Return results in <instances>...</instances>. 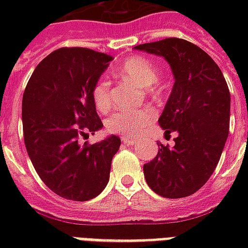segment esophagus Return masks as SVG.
Wrapping results in <instances>:
<instances>
[{"instance_id": "esophagus-1", "label": "esophagus", "mask_w": 248, "mask_h": 248, "mask_svg": "<svg viewBox=\"0 0 248 248\" xmlns=\"http://www.w3.org/2000/svg\"><path fill=\"white\" fill-rule=\"evenodd\" d=\"M122 142L129 146H134L135 143H137V140H134V138H129V137H122Z\"/></svg>"}]
</instances>
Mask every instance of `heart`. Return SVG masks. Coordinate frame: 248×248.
<instances>
[{
  "mask_svg": "<svg viewBox=\"0 0 248 248\" xmlns=\"http://www.w3.org/2000/svg\"><path fill=\"white\" fill-rule=\"evenodd\" d=\"M117 74L124 79L134 82L138 86L149 89L158 81V69L155 65L143 57H130L124 60L117 69ZM93 101L98 110L106 111L111 106L110 83L106 78H101L93 87ZM154 118L151 108L140 110H119L106 119L108 131L124 137H135Z\"/></svg>",
  "mask_w": 248,
  "mask_h": 248,
  "instance_id": "heart-1",
  "label": "heart"
}]
</instances>
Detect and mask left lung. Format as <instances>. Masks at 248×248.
<instances>
[{"mask_svg": "<svg viewBox=\"0 0 248 248\" xmlns=\"http://www.w3.org/2000/svg\"><path fill=\"white\" fill-rule=\"evenodd\" d=\"M134 49L165 58L174 76L158 122L165 134L177 133L175 145H159L143 165L146 182L161 197H188L213 175L229 137L227 82L213 58L188 41L166 38Z\"/></svg>", "mask_w": 248, "mask_h": 248, "instance_id": "8db88e82", "label": "left lung"}]
</instances>
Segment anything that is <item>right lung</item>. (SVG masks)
<instances>
[{"label": "right lung", "mask_w": 248, "mask_h": 248, "mask_svg": "<svg viewBox=\"0 0 248 248\" xmlns=\"http://www.w3.org/2000/svg\"><path fill=\"white\" fill-rule=\"evenodd\" d=\"M110 61L111 56L90 49H58L37 65L25 89L22 126L30 161L46 186L66 199L99 195L121 146L113 134L90 146L78 142L103 127L92 92Z\"/></svg>", "instance_id": "obj_1"}]
</instances>
